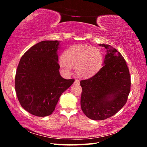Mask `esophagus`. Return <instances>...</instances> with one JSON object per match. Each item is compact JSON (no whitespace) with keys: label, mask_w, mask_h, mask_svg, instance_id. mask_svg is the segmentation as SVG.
Masks as SVG:
<instances>
[{"label":"esophagus","mask_w":147,"mask_h":147,"mask_svg":"<svg viewBox=\"0 0 147 147\" xmlns=\"http://www.w3.org/2000/svg\"><path fill=\"white\" fill-rule=\"evenodd\" d=\"M74 84H76V85H79L80 84V81L78 80H76L75 81H74Z\"/></svg>","instance_id":"obj_1"}]
</instances>
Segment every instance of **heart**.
Listing matches in <instances>:
<instances>
[{
	"label": "heart",
	"instance_id": "obj_1",
	"mask_svg": "<svg viewBox=\"0 0 147 147\" xmlns=\"http://www.w3.org/2000/svg\"><path fill=\"white\" fill-rule=\"evenodd\" d=\"M104 58L98 49L86 45H75L65 52L64 59L59 61V65L65 73H70L71 67L75 68L81 77L93 75L102 67Z\"/></svg>",
	"mask_w": 147,
	"mask_h": 147
}]
</instances>
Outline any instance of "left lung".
Segmentation results:
<instances>
[{"label": "left lung", "instance_id": "1", "mask_svg": "<svg viewBox=\"0 0 147 147\" xmlns=\"http://www.w3.org/2000/svg\"><path fill=\"white\" fill-rule=\"evenodd\" d=\"M107 50L104 65L94 76L82 80L81 107L93 120L111 117L126 104L131 88V76L126 62L112 46L100 44Z\"/></svg>", "mask_w": 147, "mask_h": 147}]
</instances>
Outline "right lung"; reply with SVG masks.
I'll use <instances>...</instances> for the list:
<instances>
[{
  "instance_id": "obj_1",
  "label": "right lung",
  "mask_w": 147,
  "mask_h": 147,
  "mask_svg": "<svg viewBox=\"0 0 147 147\" xmlns=\"http://www.w3.org/2000/svg\"><path fill=\"white\" fill-rule=\"evenodd\" d=\"M57 40H45L32 46L22 56L15 76V90L21 107L38 117L51 115L62 93L74 79L59 73Z\"/></svg>"
}]
</instances>
